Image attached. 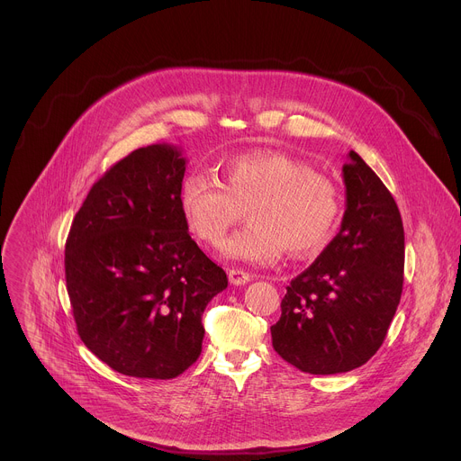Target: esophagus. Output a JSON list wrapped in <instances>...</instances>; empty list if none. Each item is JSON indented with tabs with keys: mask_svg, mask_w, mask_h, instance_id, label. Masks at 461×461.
I'll return each mask as SVG.
<instances>
[{
	"mask_svg": "<svg viewBox=\"0 0 461 461\" xmlns=\"http://www.w3.org/2000/svg\"><path fill=\"white\" fill-rule=\"evenodd\" d=\"M228 277H230V283L235 285V286H244L251 281V276L244 270H239V268H233L228 272Z\"/></svg>",
	"mask_w": 461,
	"mask_h": 461,
	"instance_id": "1",
	"label": "esophagus"
}]
</instances>
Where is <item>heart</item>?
Instances as JSON below:
<instances>
[{"label":"heart","mask_w":461,"mask_h":461,"mask_svg":"<svg viewBox=\"0 0 461 461\" xmlns=\"http://www.w3.org/2000/svg\"><path fill=\"white\" fill-rule=\"evenodd\" d=\"M180 210L187 230L213 246L248 210L249 226L230 237L221 253L267 267L286 249L303 257L326 248L339 224L341 194L310 166L283 153L255 151L228 158L219 182L187 175L180 185Z\"/></svg>","instance_id":"b5f03b06"}]
</instances>
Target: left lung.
Instances as JSON below:
<instances>
[{
	"mask_svg": "<svg viewBox=\"0 0 461 461\" xmlns=\"http://www.w3.org/2000/svg\"><path fill=\"white\" fill-rule=\"evenodd\" d=\"M341 230L297 276L270 328L276 352L308 374L365 365L383 345L403 290L405 233L396 201L356 153L343 166Z\"/></svg>",
	"mask_w": 461,
	"mask_h": 461,
	"instance_id": "8db88e82",
	"label": "left lung"
}]
</instances>
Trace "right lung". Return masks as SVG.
<instances>
[{
  "mask_svg": "<svg viewBox=\"0 0 461 461\" xmlns=\"http://www.w3.org/2000/svg\"><path fill=\"white\" fill-rule=\"evenodd\" d=\"M182 149L140 148L89 191L65 244L78 334L113 370L173 379L203 352V313L226 272L189 237Z\"/></svg>",
  "mask_w": 461,
  "mask_h": 461,
  "instance_id": "add662e5",
  "label": "right lung"
}]
</instances>
